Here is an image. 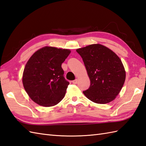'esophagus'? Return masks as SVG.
Instances as JSON below:
<instances>
[{
    "label": "esophagus",
    "instance_id": "esophagus-1",
    "mask_svg": "<svg viewBox=\"0 0 146 146\" xmlns=\"http://www.w3.org/2000/svg\"><path fill=\"white\" fill-rule=\"evenodd\" d=\"M74 84H77V79H75V80H72V82Z\"/></svg>",
    "mask_w": 146,
    "mask_h": 146
}]
</instances>
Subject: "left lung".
I'll list each match as a JSON object with an SVG mask.
<instances>
[{"label":"left lung","mask_w":146,"mask_h":146,"mask_svg":"<svg viewBox=\"0 0 146 146\" xmlns=\"http://www.w3.org/2000/svg\"><path fill=\"white\" fill-rule=\"evenodd\" d=\"M82 58L90 80L89 88L83 91L91 101L104 104L112 101L121 91L125 72L120 58L109 48L92 44L77 49Z\"/></svg>","instance_id":"1"}]
</instances>
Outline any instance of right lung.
Here are the masks:
<instances>
[{"instance_id":"add662e5","label":"right lung","mask_w":146,"mask_h":146,"mask_svg":"<svg viewBox=\"0 0 146 146\" xmlns=\"http://www.w3.org/2000/svg\"><path fill=\"white\" fill-rule=\"evenodd\" d=\"M69 49L44 47L32 55L24 68L22 82L30 98L37 104L50 107L64 98L69 82L61 65Z\"/></svg>"}]
</instances>
